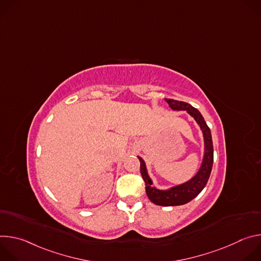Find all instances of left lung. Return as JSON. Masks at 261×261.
Here are the masks:
<instances>
[{
	"label": "left lung",
	"mask_w": 261,
	"mask_h": 261,
	"mask_svg": "<svg viewBox=\"0 0 261 261\" xmlns=\"http://www.w3.org/2000/svg\"><path fill=\"white\" fill-rule=\"evenodd\" d=\"M165 100L172 110L187 111V114L191 116L199 126L203 136V156L197 172L187 181L172 186V187H169L167 189H159L156 187L153 182V179L151 178L150 174H148L144 160L138 156V159L140 161V172L145 182V191L148 199L157 205L174 206L188 203L193 198H195L205 187L213 167L214 147L211 130L207 127L198 109L193 107L191 104L182 101H176L173 99Z\"/></svg>",
	"instance_id": "obj_1"
}]
</instances>
